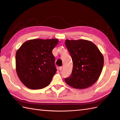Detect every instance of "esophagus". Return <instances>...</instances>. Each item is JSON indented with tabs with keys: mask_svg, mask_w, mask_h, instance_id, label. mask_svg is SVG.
I'll list each match as a JSON object with an SVG mask.
<instances>
[{
	"mask_svg": "<svg viewBox=\"0 0 120 120\" xmlns=\"http://www.w3.org/2000/svg\"><path fill=\"white\" fill-rule=\"evenodd\" d=\"M59 69L60 71H62V67H59Z\"/></svg>",
	"mask_w": 120,
	"mask_h": 120,
	"instance_id": "34e87169",
	"label": "esophagus"
}]
</instances>
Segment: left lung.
Wrapping results in <instances>:
<instances>
[{
    "label": "left lung",
    "instance_id": "1",
    "mask_svg": "<svg viewBox=\"0 0 120 120\" xmlns=\"http://www.w3.org/2000/svg\"><path fill=\"white\" fill-rule=\"evenodd\" d=\"M65 46L73 61L71 75L65 81L72 87L86 89L98 80L104 66V57L98 48L85 40H65Z\"/></svg>",
    "mask_w": 120,
    "mask_h": 120
}]
</instances>
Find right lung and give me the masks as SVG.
<instances>
[{"instance_id":"obj_1","label":"right lung","mask_w":120,"mask_h":120,"mask_svg":"<svg viewBox=\"0 0 120 120\" xmlns=\"http://www.w3.org/2000/svg\"><path fill=\"white\" fill-rule=\"evenodd\" d=\"M58 42L56 39L30 40L17 50L16 73L27 88L38 90L49 85L57 71L52 50Z\"/></svg>"}]
</instances>
